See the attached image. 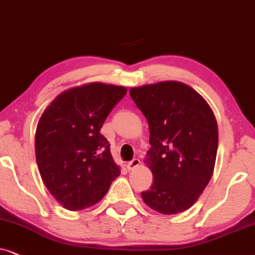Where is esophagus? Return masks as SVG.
Here are the masks:
<instances>
[{"label": "esophagus", "instance_id": "34e87169", "mask_svg": "<svg viewBox=\"0 0 255 255\" xmlns=\"http://www.w3.org/2000/svg\"><path fill=\"white\" fill-rule=\"evenodd\" d=\"M141 161L138 158H133L130 162L127 163V169L128 170H134L135 168H137L140 165Z\"/></svg>", "mask_w": 255, "mask_h": 255}]
</instances>
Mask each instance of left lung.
Listing matches in <instances>:
<instances>
[{
	"label": "left lung",
	"instance_id": "left-lung-1",
	"mask_svg": "<svg viewBox=\"0 0 255 255\" xmlns=\"http://www.w3.org/2000/svg\"><path fill=\"white\" fill-rule=\"evenodd\" d=\"M130 98L147 119L145 163L154 182L142 192L149 208L176 215L195 204L211 179L218 127L208 103L188 85L164 81L130 88Z\"/></svg>",
	"mask_w": 255,
	"mask_h": 255
}]
</instances>
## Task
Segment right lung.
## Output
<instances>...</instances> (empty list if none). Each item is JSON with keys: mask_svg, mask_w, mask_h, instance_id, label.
Wrapping results in <instances>:
<instances>
[{"mask_svg": "<svg viewBox=\"0 0 255 255\" xmlns=\"http://www.w3.org/2000/svg\"><path fill=\"white\" fill-rule=\"evenodd\" d=\"M127 90L92 83L65 91L37 125L36 159L51 195L71 211L97 204L120 175L110 142L100 133Z\"/></svg>", "mask_w": 255, "mask_h": 255, "instance_id": "1", "label": "right lung"}]
</instances>
